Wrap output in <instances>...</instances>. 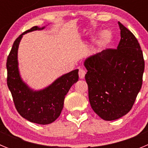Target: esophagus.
Wrapping results in <instances>:
<instances>
[{
	"label": "esophagus",
	"instance_id": "34e87169",
	"mask_svg": "<svg viewBox=\"0 0 148 148\" xmlns=\"http://www.w3.org/2000/svg\"><path fill=\"white\" fill-rule=\"evenodd\" d=\"M85 74H86V71L84 70H83V69H80L79 71H78V75H79V78H80L81 79H83V78H84Z\"/></svg>",
	"mask_w": 148,
	"mask_h": 148
}]
</instances>
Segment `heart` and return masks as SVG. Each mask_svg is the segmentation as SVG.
Segmentation results:
<instances>
[{"mask_svg": "<svg viewBox=\"0 0 148 148\" xmlns=\"http://www.w3.org/2000/svg\"><path fill=\"white\" fill-rule=\"evenodd\" d=\"M113 40V35L109 30H104L100 35L99 39V45L101 47L105 48L110 45Z\"/></svg>", "mask_w": 148, "mask_h": 148, "instance_id": "b5f03b06", "label": "heart"}]
</instances>
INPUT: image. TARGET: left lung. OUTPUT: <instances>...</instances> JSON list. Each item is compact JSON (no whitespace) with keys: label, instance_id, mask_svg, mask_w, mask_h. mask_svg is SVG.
<instances>
[{"label":"left lung","instance_id":"1","mask_svg":"<svg viewBox=\"0 0 148 148\" xmlns=\"http://www.w3.org/2000/svg\"><path fill=\"white\" fill-rule=\"evenodd\" d=\"M117 49H107L84 61L91 108L106 121L118 119L131 110L142 84L143 53L136 38L119 22Z\"/></svg>","mask_w":148,"mask_h":148}]
</instances>
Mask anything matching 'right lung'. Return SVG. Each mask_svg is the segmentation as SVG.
Wrapping results in <instances>:
<instances>
[{
    "mask_svg": "<svg viewBox=\"0 0 148 148\" xmlns=\"http://www.w3.org/2000/svg\"><path fill=\"white\" fill-rule=\"evenodd\" d=\"M35 26L15 40L6 61L7 85L18 113L28 121L48 125L58 119L64 108L65 95L78 80V70L61 75L53 84L40 90H33L21 78L18 70V49L22 37L27 32L44 29Z\"/></svg>",
    "mask_w": 148,
    "mask_h": 148,
    "instance_id": "1",
    "label": "right lung"
}]
</instances>
